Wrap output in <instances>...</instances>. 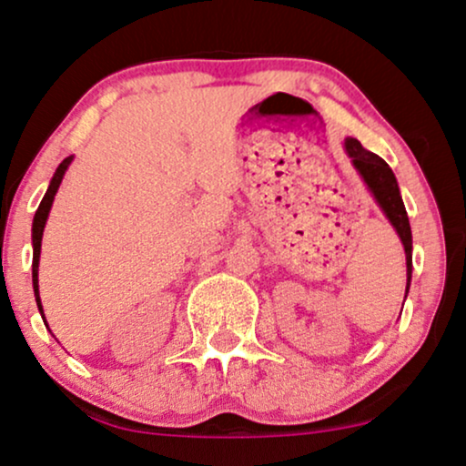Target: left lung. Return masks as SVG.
Listing matches in <instances>:
<instances>
[{"instance_id": "8db88e82", "label": "left lung", "mask_w": 466, "mask_h": 466, "mask_svg": "<svg viewBox=\"0 0 466 466\" xmlns=\"http://www.w3.org/2000/svg\"><path fill=\"white\" fill-rule=\"evenodd\" d=\"M345 149L350 154V158L354 160V167L358 173L364 177L367 187L371 188L373 198L378 199V204L382 206V210L389 217V221L393 223V228L400 234L403 249H406V267H408V284H410V273H412V232L410 223H408L406 208H403V201L400 195V187H397L395 173L390 171V167L380 158V156L371 154L362 147L356 138H347ZM406 284V293H408Z\"/></svg>"}]
</instances>
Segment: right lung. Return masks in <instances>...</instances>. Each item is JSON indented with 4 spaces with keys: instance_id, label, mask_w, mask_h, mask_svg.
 Returning a JSON list of instances; mask_svg holds the SVG:
<instances>
[{
    "instance_id": "1",
    "label": "right lung",
    "mask_w": 466,
    "mask_h": 466,
    "mask_svg": "<svg viewBox=\"0 0 466 466\" xmlns=\"http://www.w3.org/2000/svg\"><path fill=\"white\" fill-rule=\"evenodd\" d=\"M71 160L73 158L69 156V158H65L63 162H60L58 169H56L52 182H49L47 193H45L41 206H38V210L35 215V223H32V245H35V260H32V282H35L36 304H38V310H41V312H43V306H41V297H38V258H41V238H43V229H45V221H47L49 208H52L54 195H56V190H58L60 182H63V176H65L66 167L71 165Z\"/></svg>"
}]
</instances>
